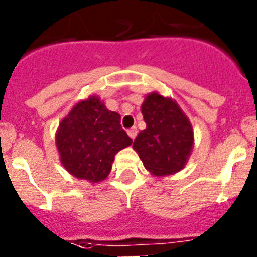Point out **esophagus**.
<instances>
[{"mask_svg": "<svg viewBox=\"0 0 257 257\" xmlns=\"http://www.w3.org/2000/svg\"><path fill=\"white\" fill-rule=\"evenodd\" d=\"M127 134H128V136H130L131 139H135L136 134H138V128H136V127H131L130 130L127 131Z\"/></svg>", "mask_w": 257, "mask_h": 257, "instance_id": "1", "label": "esophagus"}]
</instances>
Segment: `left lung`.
I'll use <instances>...</instances> for the list:
<instances>
[{"label":"left lung","instance_id":"left-lung-1","mask_svg":"<svg viewBox=\"0 0 257 257\" xmlns=\"http://www.w3.org/2000/svg\"><path fill=\"white\" fill-rule=\"evenodd\" d=\"M142 113L147 123L134 140L144 167L154 175L180 171L193 147L192 124L172 99L152 92L145 97Z\"/></svg>","mask_w":257,"mask_h":257}]
</instances>
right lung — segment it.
<instances>
[{
    "label": "right lung",
    "mask_w": 257,
    "mask_h": 257,
    "mask_svg": "<svg viewBox=\"0 0 257 257\" xmlns=\"http://www.w3.org/2000/svg\"><path fill=\"white\" fill-rule=\"evenodd\" d=\"M131 143L121 127V115L108 110L96 96L76 104L56 133L63 166L76 178L92 183L108 176L115 153Z\"/></svg>",
    "instance_id": "1"
}]
</instances>
